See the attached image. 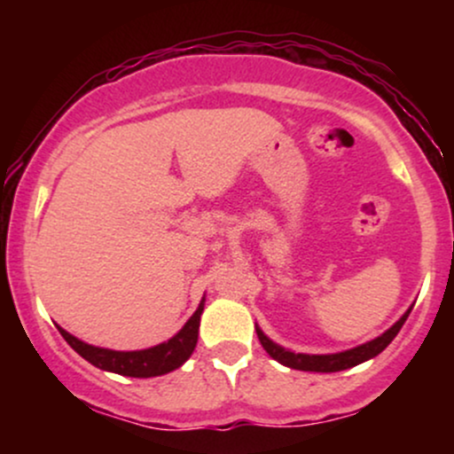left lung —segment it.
Here are the masks:
<instances>
[{"mask_svg":"<svg viewBox=\"0 0 454 454\" xmlns=\"http://www.w3.org/2000/svg\"><path fill=\"white\" fill-rule=\"evenodd\" d=\"M410 311L411 307L403 316H401V320L395 322V325L390 326L384 335H380L378 340L363 343V346L352 348V350H346L340 354H294L290 350H284V348L278 346V343L270 341L260 328H256V333H258L260 343H262V348L269 352V356H273L275 361L286 364V367L299 369V372L331 373V372H343V369H350L354 364H361L363 361H369V358L378 356V354L382 352L384 348L395 340V337H397V333L401 331V326H403V322L408 320Z\"/></svg>","mask_w":454,"mask_h":454,"instance_id":"obj_1","label":"left lung"}]
</instances>
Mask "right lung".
I'll list each match as a JSON object with an SVG mask.
<instances>
[{
	"label": "right lung",
	"instance_id": "obj_1",
	"mask_svg": "<svg viewBox=\"0 0 454 454\" xmlns=\"http://www.w3.org/2000/svg\"><path fill=\"white\" fill-rule=\"evenodd\" d=\"M205 303V301H202ZM198 305L196 314L185 322V326L173 337V340L160 343V346L149 348V350H137V352H117V350H106V348H96L90 343L76 340L70 333L64 331L61 326L59 333L61 337L70 343L72 350L81 354L85 361L96 364L98 369L104 372L119 373V376H129V378H153V376H164V373L173 372V369L181 367L187 358L194 352L196 341H198V326H200V314L202 307Z\"/></svg>",
	"mask_w": 454,
	"mask_h": 454
}]
</instances>
